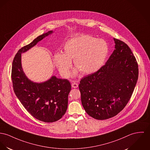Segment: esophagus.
I'll list each match as a JSON object with an SVG mask.
<instances>
[{
    "instance_id": "obj_1",
    "label": "esophagus",
    "mask_w": 150,
    "mask_h": 150,
    "mask_svg": "<svg viewBox=\"0 0 150 150\" xmlns=\"http://www.w3.org/2000/svg\"><path fill=\"white\" fill-rule=\"evenodd\" d=\"M71 85H72V87L73 88H77V87H78V84L76 83H75V82L72 83Z\"/></svg>"
}]
</instances>
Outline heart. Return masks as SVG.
Masks as SVG:
<instances>
[{
	"mask_svg": "<svg viewBox=\"0 0 150 150\" xmlns=\"http://www.w3.org/2000/svg\"><path fill=\"white\" fill-rule=\"evenodd\" d=\"M108 52L106 42L88 35H81L68 40L63 47V52L56 53L54 61L60 74L68 78L71 61L74 66L84 75L92 74L103 65ZM78 70L74 74L76 75Z\"/></svg>",
	"mask_w": 150,
	"mask_h": 150,
	"instance_id": "1",
	"label": "heart"
}]
</instances>
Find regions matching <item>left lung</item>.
I'll return each instance as SVG.
<instances>
[{"mask_svg":"<svg viewBox=\"0 0 150 150\" xmlns=\"http://www.w3.org/2000/svg\"><path fill=\"white\" fill-rule=\"evenodd\" d=\"M114 40L115 49L105 64L83 77L79 84L84 109L98 120L114 117L125 107L138 79V64L131 49Z\"/></svg>","mask_w":150,"mask_h":150,"instance_id":"obj_1","label":"left lung"}]
</instances>
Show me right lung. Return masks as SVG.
<instances>
[{
	"instance_id": "add662e5",
	"label": "right lung",
	"mask_w": 150,
	"mask_h": 150,
	"mask_svg": "<svg viewBox=\"0 0 150 150\" xmlns=\"http://www.w3.org/2000/svg\"><path fill=\"white\" fill-rule=\"evenodd\" d=\"M52 33V31H50L41 35L20 49L14 57L12 66V81L16 96L31 115L46 123L56 122L65 114L71 84L67 79H59L55 76L40 83L30 81L23 72L21 54Z\"/></svg>"
}]
</instances>
